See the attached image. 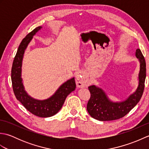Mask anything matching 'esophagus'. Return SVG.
<instances>
[{
  "label": "esophagus",
  "instance_id": "obj_1",
  "mask_svg": "<svg viewBox=\"0 0 149 149\" xmlns=\"http://www.w3.org/2000/svg\"><path fill=\"white\" fill-rule=\"evenodd\" d=\"M76 84L78 87L79 88H83L87 86L86 83L82 79V78L80 77L79 74L76 75Z\"/></svg>",
  "mask_w": 149,
  "mask_h": 149
}]
</instances>
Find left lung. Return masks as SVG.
<instances>
[{
    "instance_id": "8db88e82",
    "label": "left lung",
    "mask_w": 149,
    "mask_h": 149,
    "mask_svg": "<svg viewBox=\"0 0 149 149\" xmlns=\"http://www.w3.org/2000/svg\"><path fill=\"white\" fill-rule=\"evenodd\" d=\"M136 56L140 63L139 72V84L134 93L125 100L120 102L111 101L104 91L100 88L92 85L88 87L91 94L87 104V111L92 118L100 121H110L125 116L140 100L145 88L146 78V63L140 49L136 50Z\"/></svg>"
}]
</instances>
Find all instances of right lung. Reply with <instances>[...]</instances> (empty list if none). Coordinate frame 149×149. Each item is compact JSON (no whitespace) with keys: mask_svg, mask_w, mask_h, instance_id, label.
Segmentation results:
<instances>
[{"mask_svg":"<svg viewBox=\"0 0 149 149\" xmlns=\"http://www.w3.org/2000/svg\"><path fill=\"white\" fill-rule=\"evenodd\" d=\"M42 27L39 26L35 28L22 40L13 62L11 81L13 90L16 98L26 109L37 116L46 118L56 115L61 109L66 97L75 90L76 84L75 79L73 77L60 86L52 96L43 100L33 99L25 91L21 77L22 59L25 50L32 40L33 36Z\"/></svg>","mask_w":149,"mask_h":149,"instance_id":"obj_1","label":"right lung"}]
</instances>
